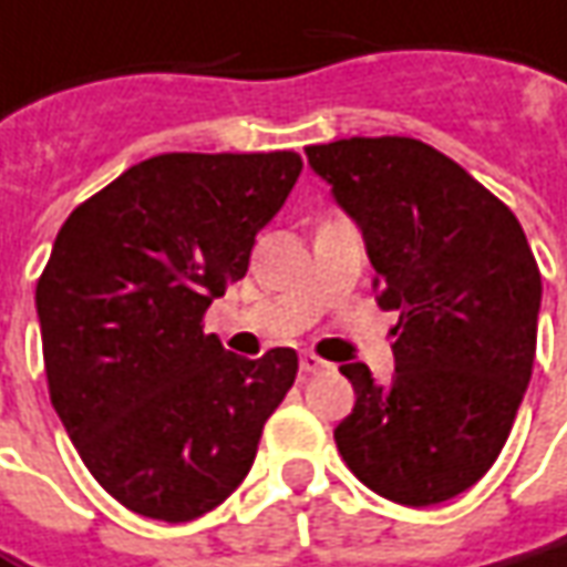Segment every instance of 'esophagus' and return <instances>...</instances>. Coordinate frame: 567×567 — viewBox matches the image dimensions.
<instances>
[{
	"instance_id": "1",
	"label": "esophagus",
	"mask_w": 567,
	"mask_h": 567,
	"mask_svg": "<svg viewBox=\"0 0 567 567\" xmlns=\"http://www.w3.org/2000/svg\"><path fill=\"white\" fill-rule=\"evenodd\" d=\"M300 369H303L307 375H316V372H326L329 363H326V360H319L316 353H303V357H300Z\"/></svg>"
}]
</instances>
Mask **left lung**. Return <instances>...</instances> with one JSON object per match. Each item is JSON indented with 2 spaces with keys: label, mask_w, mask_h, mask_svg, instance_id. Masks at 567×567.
I'll list each match as a JSON object with an SVG mask.
<instances>
[{
  "label": "left lung",
  "mask_w": 567,
  "mask_h": 567,
  "mask_svg": "<svg viewBox=\"0 0 567 567\" xmlns=\"http://www.w3.org/2000/svg\"><path fill=\"white\" fill-rule=\"evenodd\" d=\"M307 161L363 235L381 310H400L394 379L341 365L357 403L348 468L400 506L468 491L499 456L534 369L540 269L506 204L419 138H338Z\"/></svg>",
  "instance_id": "1"
}]
</instances>
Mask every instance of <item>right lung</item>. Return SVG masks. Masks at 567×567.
Instances as JSON below:
<instances>
[{
  "mask_svg": "<svg viewBox=\"0 0 567 567\" xmlns=\"http://www.w3.org/2000/svg\"><path fill=\"white\" fill-rule=\"evenodd\" d=\"M300 154H157L64 219L37 282L49 394L126 509L192 522L251 472L298 353L235 357L202 316L248 272Z\"/></svg>",
  "mask_w": 567,
  "mask_h": 567,
  "instance_id": "1",
  "label": "right lung"
}]
</instances>
